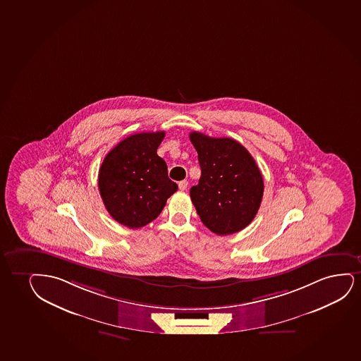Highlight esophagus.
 I'll use <instances>...</instances> for the list:
<instances>
[{"mask_svg": "<svg viewBox=\"0 0 361 361\" xmlns=\"http://www.w3.org/2000/svg\"><path fill=\"white\" fill-rule=\"evenodd\" d=\"M178 187L180 190H185L188 188V180H182V182H179Z\"/></svg>", "mask_w": 361, "mask_h": 361, "instance_id": "obj_1", "label": "esophagus"}]
</instances>
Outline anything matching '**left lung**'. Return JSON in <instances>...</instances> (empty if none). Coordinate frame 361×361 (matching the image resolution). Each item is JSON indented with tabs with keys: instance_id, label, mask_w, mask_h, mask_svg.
I'll return each mask as SVG.
<instances>
[{
	"instance_id": "8db88e82",
	"label": "left lung",
	"mask_w": 361,
	"mask_h": 361,
	"mask_svg": "<svg viewBox=\"0 0 361 361\" xmlns=\"http://www.w3.org/2000/svg\"><path fill=\"white\" fill-rule=\"evenodd\" d=\"M201 177L190 197L201 222L211 232L228 235L254 219L264 195V179L250 152L231 137L190 133Z\"/></svg>"
}]
</instances>
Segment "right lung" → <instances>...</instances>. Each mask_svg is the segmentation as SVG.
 Listing matches in <instances>:
<instances>
[{
  "label": "right lung",
  "mask_w": 361,
  "mask_h": 361,
  "mask_svg": "<svg viewBox=\"0 0 361 361\" xmlns=\"http://www.w3.org/2000/svg\"><path fill=\"white\" fill-rule=\"evenodd\" d=\"M164 137V132L133 134L114 146L101 164L99 190L106 210L128 228L150 224L178 189L157 155Z\"/></svg>",
  "instance_id": "obj_1"
}]
</instances>
